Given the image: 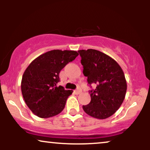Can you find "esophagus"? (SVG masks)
<instances>
[{
  "instance_id": "34e87169",
  "label": "esophagus",
  "mask_w": 150,
  "mask_h": 150,
  "mask_svg": "<svg viewBox=\"0 0 150 150\" xmlns=\"http://www.w3.org/2000/svg\"><path fill=\"white\" fill-rule=\"evenodd\" d=\"M74 92H75V93L76 94H80V93L81 92V89L80 88H77V89H75V90L74 91Z\"/></svg>"
}]
</instances>
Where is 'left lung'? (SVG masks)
Segmentation results:
<instances>
[{
	"instance_id": "obj_1",
	"label": "left lung",
	"mask_w": 150,
	"mask_h": 150,
	"mask_svg": "<svg viewBox=\"0 0 150 150\" xmlns=\"http://www.w3.org/2000/svg\"><path fill=\"white\" fill-rule=\"evenodd\" d=\"M83 74L87 83L95 85L89 91L91 101L82 106L85 112L99 119H105L114 113L122 104L127 90L124 73L112 58L94 49L80 50Z\"/></svg>"
}]
</instances>
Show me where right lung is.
Returning <instances> with one entry per match:
<instances>
[{"label": "right lung", "mask_w": 150, "mask_h": 150, "mask_svg": "<svg viewBox=\"0 0 150 150\" xmlns=\"http://www.w3.org/2000/svg\"><path fill=\"white\" fill-rule=\"evenodd\" d=\"M78 56L75 51L53 50L41 55L27 67L21 83L26 104L38 117L56 116L65 108L72 90H65L60 82L61 70Z\"/></svg>", "instance_id": "1"}]
</instances>
